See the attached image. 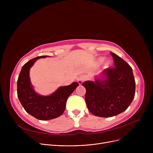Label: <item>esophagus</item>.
<instances>
[{
	"label": "esophagus",
	"mask_w": 153,
	"mask_h": 153,
	"mask_svg": "<svg viewBox=\"0 0 153 153\" xmlns=\"http://www.w3.org/2000/svg\"><path fill=\"white\" fill-rule=\"evenodd\" d=\"M85 79V76H79V77L77 78V82H78L79 84V85H82V84L83 83V82L84 81Z\"/></svg>",
	"instance_id": "esophagus-1"
}]
</instances>
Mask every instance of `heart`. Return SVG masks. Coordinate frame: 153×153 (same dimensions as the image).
<instances>
[{"instance_id":"obj_1","label":"heart","mask_w":153,"mask_h":153,"mask_svg":"<svg viewBox=\"0 0 153 153\" xmlns=\"http://www.w3.org/2000/svg\"><path fill=\"white\" fill-rule=\"evenodd\" d=\"M103 58H99V59H98L97 62H98V63H99V64H100V63H101V62L103 61ZM108 64H109V62H106V63H105V66H107L108 65Z\"/></svg>"}]
</instances>
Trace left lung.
I'll return each instance as SVG.
<instances>
[{"label":"left lung","mask_w":153,"mask_h":153,"mask_svg":"<svg viewBox=\"0 0 153 153\" xmlns=\"http://www.w3.org/2000/svg\"><path fill=\"white\" fill-rule=\"evenodd\" d=\"M115 68H108L95 77V81L82 83L85 99L91 113L100 117H111L122 113L134 97L135 81L131 66L115 53H110Z\"/></svg>","instance_id":"8db88e82"}]
</instances>
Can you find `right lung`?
I'll return each mask as SVG.
<instances>
[{"label": "right lung", "instance_id": "add662e5", "mask_svg": "<svg viewBox=\"0 0 153 153\" xmlns=\"http://www.w3.org/2000/svg\"><path fill=\"white\" fill-rule=\"evenodd\" d=\"M48 56H38L23 66L17 81V95L22 105L28 114L40 120H48L61 116L66 108L69 96L79 85L74 82L59 87L50 95L37 94L32 85L29 76L30 69L36 61Z\"/></svg>", "mask_w": 153, "mask_h": 153}]
</instances>
